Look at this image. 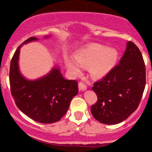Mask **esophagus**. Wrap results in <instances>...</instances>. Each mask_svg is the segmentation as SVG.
<instances>
[{"label": "esophagus", "mask_w": 152, "mask_h": 152, "mask_svg": "<svg viewBox=\"0 0 152 152\" xmlns=\"http://www.w3.org/2000/svg\"><path fill=\"white\" fill-rule=\"evenodd\" d=\"M78 88H79V90L81 91H84L87 90V86L85 85L84 84H83L82 82H80L78 84Z\"/></svg>", "instance_id": "34e87169"}]
</instances>
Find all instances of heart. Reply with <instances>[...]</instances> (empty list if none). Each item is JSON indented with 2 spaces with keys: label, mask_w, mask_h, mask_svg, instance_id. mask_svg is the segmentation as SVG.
I'll return each instance as SVG.
<instances>
[{
  "label": "heart",
  "mask_w": 152,
  "mask_h": 152,
  "mask_svg": "<svg viewBox=\"0 0 152 152\" xmlns=\"http://www.w3.org/2000/svg\"><path fill=\"white\" fill-rule=\"evenodd\" d=\"M119 52L113 47L107 48L100 44H92L75 52V59L67 58L65 66L75 77L81 74V68H89L91 77L102 78L116 66Z\"/></svg>",
  "instance_id": "heart-1"
}]
</instances>
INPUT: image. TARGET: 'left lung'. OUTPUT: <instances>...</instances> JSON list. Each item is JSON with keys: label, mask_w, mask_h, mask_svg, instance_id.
I'll use <instances>...</instances> for the list:
<instances>
[{"label": "left lung", "mask_w": 152, "mask_h": 152, "mask_svg": "<svg viewBox=\"0 0 152 152\" xmlns=\"http://www.w3.org/2000/svg\"><path fill=\"white\" fill-rule=\"evenodd\" d=\"M145 87V65L142 53L135 44L128 42L119 64L94 84L92 90L98 100L91 106L93 116L103 124L121 123L139 107Z\"/></svg>", "instance_id": "obj_1"}]
</instances>
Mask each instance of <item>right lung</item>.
Instances as JSON below:
<instances>
[{
	"instance_id": "1",
	"label": "right lung",
	"mask_w": 152,
	"mask_h": 152,
	"mask_svg": "<svg viewBox=\"0 0 152 152\" xmlns=\"http://www.w3.org/2000/svg\"><path fill=\"white\" fill-rule=\"evenodd\" d=\"M37 40L36 37L26 39L13 55L9 76L10 91L17 107L25 115L38 123H56L65 115L71 100L77 94V82L64 78L58 65H55L39 78L29 80L24 77L19 67L20 48L24 44Z\"/></svg>"
}]
</instances>
